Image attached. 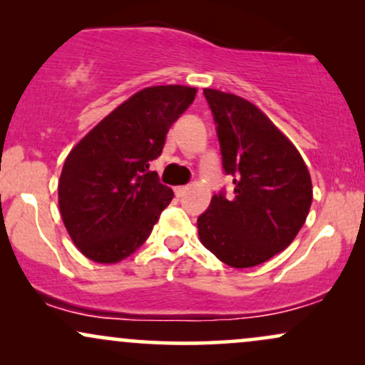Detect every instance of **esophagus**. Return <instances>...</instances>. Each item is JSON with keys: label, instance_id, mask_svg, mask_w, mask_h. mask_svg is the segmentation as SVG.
I'll use <instances>...</instances> for the list:
<instances>
[{"label": "esophagus", "instance_id": "esophagus-1", "mask_svg": "<svg viewBox=\"0 0 365 365\" xmlns=\"http://www.w3.org/2000/svg\"><path fill=\"white\" fill-rule=\"evenodd\" d=\"M188 190V187L187 185H182V187H175V195L177 197H182V195H185V192Z\"/></svg>", "mask_w": 365, "mask_h": 365}]
</instances>
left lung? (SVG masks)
Returning a JSON list of instances; mask_svg holds the SVG:
<instances>
[{
	"mask_svg": "<svg viewBox=\"0 0 365 365\" xmlns=\"http://www.w3.org/2000/svg\"><path fill=\"white\" fill-rule=\"evenodd\" d=\"M233 195H212L197 217L202 245L232 267L266 262L292 244L309 215L312 182L295 145L252 103L204 89Z\"/></svg>",
	"mask_w": 365,
	"mask_h": 365,
	"instance_id": "8db88e82",
	"label": "left lung"
}]
</instances>
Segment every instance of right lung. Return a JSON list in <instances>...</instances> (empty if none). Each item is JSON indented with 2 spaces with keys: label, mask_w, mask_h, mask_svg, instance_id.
<instances>
[{
  "label": "right lung",
  "mask_w": 365,
  "mask_h": 365,
  "mask_svg": "<svg viewBox=\"0 0 365 365\" xmlns=\"http://www.w3.org/2000/svg\"><path fill=\"white\" fill-rule=\"evenodd\" d=\"M194 87L158 86L120 104L70 150L58 183L63 223L96 262L128 257L148 240L173 199L149 163L194 103Z\"/></svg>",
  "instance_id": "right-lung-1"
}]
</instances>
